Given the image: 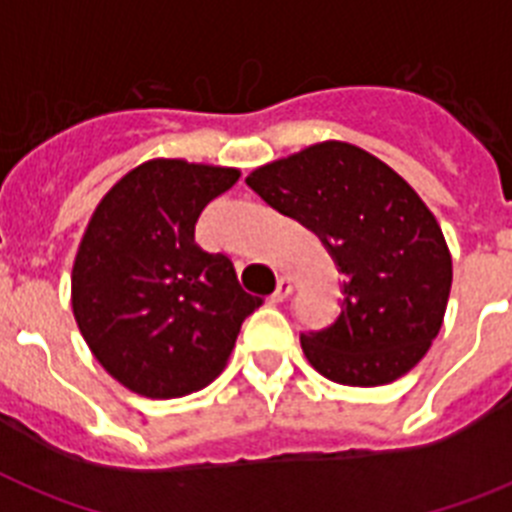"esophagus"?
Returning a JSON list of instances; mask_svg holds the SVG:
<instances>
[{
    "label": "esophagus",
    "instance_id": "34e87169",
    "mask_svg": "<svg viewBox=\"0 0 512 512\" xmlns=\"http://www.w3.org/2000/svg\"><path fill=\"white\" fill-rule=\"evenodd\" d=\"M291 289H294V283H291V278H278V283H276V291H273V294H270V304H278V302H283V299H286V296L291 294Z\"/></svg>",
    "mask_w": 512,
    "mask_h": 512
}]
</instances>
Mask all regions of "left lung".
<instances>
[{
    "label": "left lung",
    "mask_w": 512,
    "mask_h": 512,
    "mask_svg": "<svg viewBox=\"0 0 512 512\" xmlns=\"http://www.w3.org/2000/svg\"><path fill=\"white\" fill-rule=\"evenodd\" d=\"M244 182L315 231L343 273L338 320L302 336L307 362L354 388L388 385L422 362L445 320L453 257L414 187L343 140L257 166Z\"/></svg>",
    "instance_id": "obj_1"
}]
</instances>
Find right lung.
Masks as SVG:
<instances>
[{"instance_id": "1", "label": "right lung", "mask_w": 512, "mask_h": 512, "mask_svg": "<svg viewBox=\"0 0 512 512\" xmlns=\"http://www.w3.org/2000/svg\"><path fill=\"white\" fill-rule=\"evenodd\" d=\"M242 171L150 158L101 197L72 263V315L106 372L145 398H179L216 380L244 317L263 299L195 223Z\"/></svg>"}]
</instances>
